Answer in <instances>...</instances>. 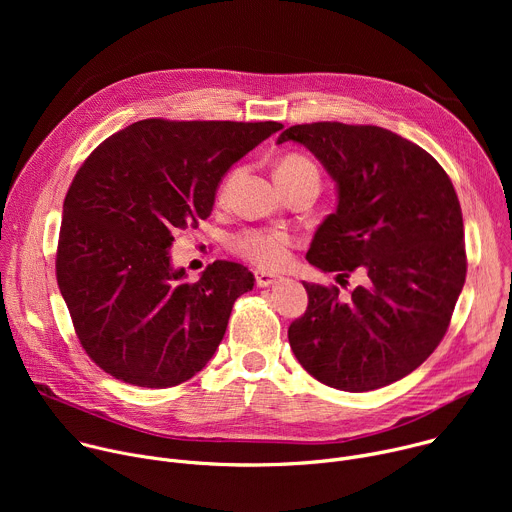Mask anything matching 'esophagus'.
Masks as SVG:
<instances>
[{
  "label": "esophagus",
  "mask_w": 512,
  "mask_h": 512,
  "mask_svg": "<svg viewBox=\"0 0 512 512\" xmlns=\"http://www.w3.org/2000/svg\"><path fill=\"white\" fill-rule=\"evenodd\" d=\"M277 279H279V277H277V275H273V273H267V271H255V283H257L259 287H269V285H273Z\"/></svg>",
  "instance_id": "1"
}]
</instances>
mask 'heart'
<instances>
[{"mask_svg":"<svg viewBox=\"0 0 512 512\" xmlns=\"http://www.w3.org/2000/svg\"><path fill=\"white\" fill-rule=\"evenodd\" d=\"M239 172H233L225 184H223V194L229 192V188L233 186L235 178ZM316 176L318 178V170L316 166L304 158V156H287L279 168H277V178H285V176ZM294 245V237L285 231L279 229H271V231H243L239 235L233 237V249L245 257L247 261L259 265V267H267V269H275L281 267L287 261L289 249Z\"/></svg>","mask_w":512,"mask_h":512,"instance_id":"b5f03b06","label":"heart"}]
</instances>
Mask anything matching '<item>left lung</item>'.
<instances>
[{
	"label": "left lung",
	"instance_id": "8db88e82",
	"mask_svg": "<svg viewBox=\"0 0 512 512\" xmlns=\"http://www.w3.org/2000/svg\"><path fill=\"white\" fill-rule=\"evenodd\" d=\"M283 141L308 148L338 192L306 259L340 283L352 271L364 279L348 300L334 285L304 281L308 310L291 322L289 346L328 387H387L442 342L466 281L454 184L417 143L377 125H294Z\"/></svg>",
	"mask_w": 512,
	"mask_h": 512
}]
</instances>
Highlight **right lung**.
<instances>
[{
    "instance_id": "1",
    "label": "right lung",
    "mask_w": 512,
    "mask_h": 512,
    "mask_svg": "<svg viewBox=\"0 0 512 512\" xmlns=\"http://www.w3.org/2000/svg\"><path fill=\"white\" fill-rule=\"evenodd\" d=\"M281 127L143 119L85 160L62 206L56 279L83 348L105 373L166 389L206 367L255 277L241 263L214 261L186 281L172 267L174 233L208 218L231 166Z\"/></svg>"
}]
</instances>
